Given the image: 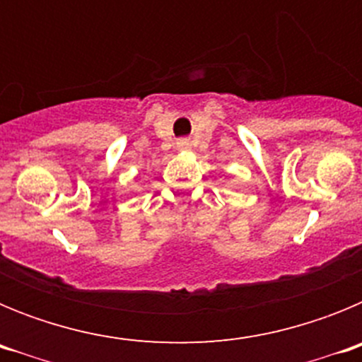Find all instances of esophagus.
<instances>
[{"label": "esophagus", "instance_id": "obj_1", "mask_svg": "<svg viewBox=\"0 0 362 362\" xmlns=\"http://www.w3.org/2000/svg\"><path fill=\"white\" fill-rule=\"evenodd\" d=\"M177 148L179 150H190L192 148V143L188 139H179L177 141Z\"/></svg>", "mask_w": 362, "mask_h": 362}]
</instances>
